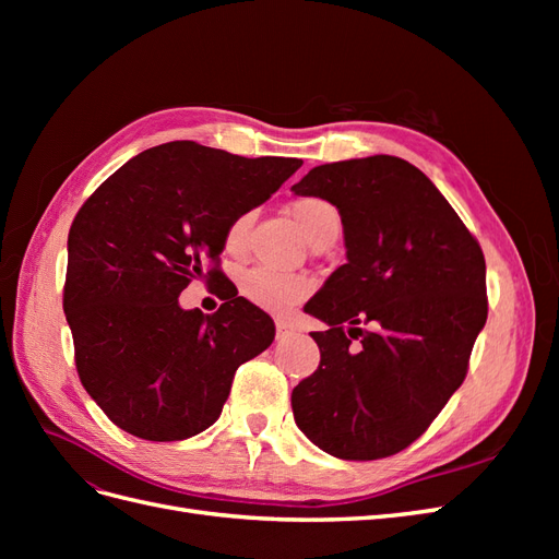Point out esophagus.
<instances>
[{
    "label": "esophagus",
    "mask_w": 559,
    "mask_h": 559,
    "mask_svg": "<svg viewBox=\"0 0 559 559\" xmlns=\"http://www.w3.org/2000/svg\"><path fill=\"white\" fill-rule=\"evenodd\" d=\"M275 329H277L280 335H286V333H294V331H296V326L292 324V321L284 319V317H277V319H275Z\"/></svg>",
    "instance_id": "34e87169"
}]
</instances>
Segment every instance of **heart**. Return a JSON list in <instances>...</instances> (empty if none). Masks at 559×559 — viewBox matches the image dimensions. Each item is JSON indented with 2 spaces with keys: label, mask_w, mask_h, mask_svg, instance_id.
I'll list each match as a JSON object with an SVG mask.
<instances>
[{
  "label": "heart",
  "mask_w": 559,
  "mask_h": 559,
  "mask_svg": "<svg viewBox=\"0 0 559 559\" xmlns=\"http://www.w3.org/2000/svg\"><path fill=\"white\" fill-rule=\"evenodd\" d=\"M289 212L294 216L300 233L314 245L324 238H333L341 230V212L333 202L317 198V195H302L296 198ZM251 212L235 214L226 230H224V249L230 257H242L247 251L249 240V226H251ZM312 292V282L306 275L294 273H280L273 267H251L240 277V294L261 310L267 312H286L294 308Z\"/></svg>",
  "instance_id": "b5f03b06"
}]
</instances>
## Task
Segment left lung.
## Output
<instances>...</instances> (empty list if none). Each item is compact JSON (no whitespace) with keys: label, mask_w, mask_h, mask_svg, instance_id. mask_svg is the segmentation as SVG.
I'll return each mask as SVG.
<instances>
[{"label":"left lung","mask_w":559,"mask_h":559,"mask_svg":"<svg viewBox=\"0 0 559 559\" xmlns=\"http://www.w3.org/2000/svg\"><path fill=\"white\" fill-rule=\"evenodd\" d=\"M294 191L333 202L347 247L306 306L329 329L312 333L319 368L294 386L296 425L341 460L392 456L466 378L487 321L483 249L429 177L396 156L312 167Z\"/></svg>","instance_id":"obj_1"}]
</instances>
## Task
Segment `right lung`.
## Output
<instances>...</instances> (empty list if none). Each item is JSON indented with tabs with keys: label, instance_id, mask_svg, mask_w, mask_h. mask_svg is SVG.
<instances>
[{
	"label": "right lung",
	"instance_id": "obj_1",
	"mask_svg": "<svg viewBox=\"0 0 559 559\" xmlns=\"http://www.w3.org/2000/svg\"><path fill=\"white\" fill-rule=\"evenodd\" d=\"M298 158H245L198 142H167L97 186L67 238L62 308L81 384L105 415L144 441H183L214 425L245 361L275 324L224 275L230 218L261 205ZM195 276L225 302L181 311Z\"/></svg>",
	"mask_w": 559,
	"mask_h": 559
}]
</instances>
